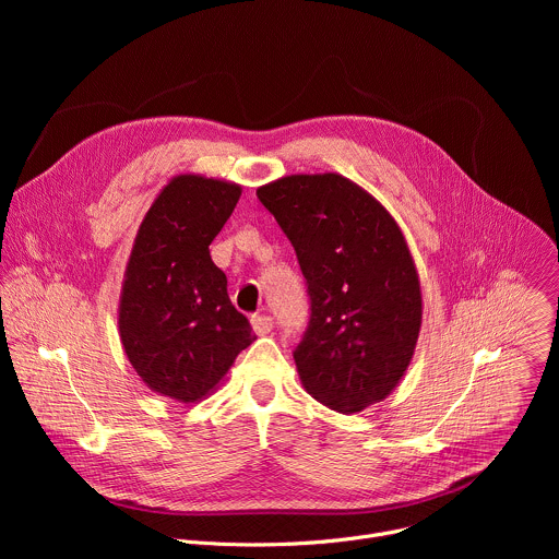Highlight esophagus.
<instances>
[{
    "label": "esophagus",
    "mask_w": 559,
    "mask_h": 559,
    "mask_svg": "<svg viewBox=\"0 0 559 559\" xmlns=\"http://www.w3.org/2000/svg\"><path fill=\"white\" fill-rule=\"evenodd\" d=\"M252 328H254V332H257L259 336H265V334L272 332L274 323H272L270 316H252Z\"/></svg>",
    "instance_id": "obj_1"
}]
</instances>
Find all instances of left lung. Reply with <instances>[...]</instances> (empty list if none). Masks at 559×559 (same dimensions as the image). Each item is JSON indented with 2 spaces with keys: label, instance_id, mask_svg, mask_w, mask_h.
I'll return each mask as SVG.
<instances>
[{
  "label": "left lung",
  "instance_id": "8db88e82",
  "mask_svg": "<svg viewBox=\"0 0 559 559\" xmlns=\"http://www.w3.org/2000/svg\"><path fill=\"white\" fill-rule=\"evenodd\" d=\"M307 281L309 328L294 352L318 403L358 414L397 386L423 325L420 278L389 210L338 173L287 175L257 190Z\"/></svg>",
  "mask_w": 559,
  "mask_h": 559
}]
</instances>
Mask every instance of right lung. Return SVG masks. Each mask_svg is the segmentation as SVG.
I'll return each mask as SVG.
<instances>
[{
    "instance_id": "obj_1",
    "label": "right lung",
    "mask_w": 559,
    "mask_h": 559,
    "mask_svg": "<svg viewBox=\"0 0 559 559\" xmlns=\"http://www.w3.org/2000/svg\"><path fill=\"white\" fill-rule=\"evenodd\" d=\"M243 188L194 173L173 177L145 212L119 296V338L136 376L177 403H201L257 336L227 296L210 243Z\"/></svg>"
}]
</instances>
